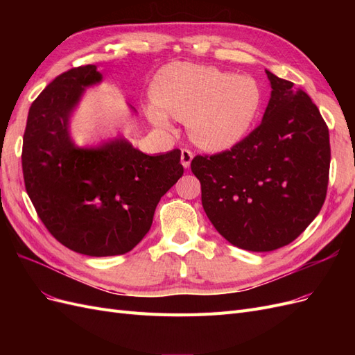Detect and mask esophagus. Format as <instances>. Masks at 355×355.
<instances>
[{
	"label": "esophagus",
	"instance_id": "34e87169",
	"mask_svg": "<svg viewBox=\"0 0 355 355\" xmlns=\"http://www.w3.org/2000/svg\"><path fill=\"white\" fill-rule=\"evenodd\" d=\"M192 158H194V154H192L189 149H182V153H180V163H182V166H184L185 168H188L191 166Z\"/></svg>",
	"mask_w": 355,
	"mask_h": 355
}]
</instances>
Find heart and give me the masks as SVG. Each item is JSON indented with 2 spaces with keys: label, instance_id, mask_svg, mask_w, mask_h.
Masks as SVG:
<instances>
[{
  "label": "heart",
  "instance_id": "1",
  "mask_svg": "<svg viewBox=\"0 0 355 355\" xmlns=\"http://www.w3.org/2000/svg\"><path fill=\"white\" fill-rule=\"evenodd\" d=\"M155 105L146 114L154 125L168 130V116L187 123L197 146L219 153L240 144L254 125L262 90L249 75H232L197 63L175 62L157 75Z\"/></svg>",
  "mask_w": 355,
  "mask_h": 355
}]
</instances>
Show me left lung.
I'll return each instance as SVG.
<instances>
[{
  "mask_svg": "<svg viewBox=\"0 0 355 355\" xmlns=\"http://www.w3.org/2000/svg\"><path fill=\"white\" fill-rule=\"evenodd\" d=\"M265 72L272 90L261 125L230 151L191 163L213 227L249 252H271L297 239L323 207L329 184L323 116L304 90Z\"/></svg>",
  "mask_w": 355,
  "mask_h": 355,
  "instance_id": "1",
  "label": "left lung"
}]
</instances>
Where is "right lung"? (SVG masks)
Returning <instances> with one entry per match:
<instances>
[{
    "label": "right lung",
    "instance_id": "obj_1",
    "mask_svg": "<svg viewBox=\"0 0 355 355\" xmlns=\"http://www.w3.org/2000/svg\"><path fill=\"white\" fill-rule=\"evenodd\" d=\"M102 78L85 65L53 80L31 105L22 149L26 192L42 223L68 249L96 257L141 243L158 201L184 175L180 149L146 155L123 136L73 144L71 116Z\"/></svg>",
    "mask_w": 355,
    "mask_h": 355
}]
</instances>
